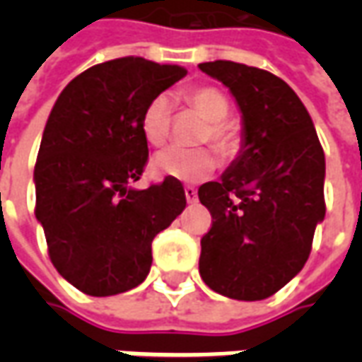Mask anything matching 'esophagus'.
Here are the masks:
<instances>
[{"mask_svg": "<svg viewBox=\"0 0 362 362\" xmlns=\"http://www.w3.org/2000/svg\"><path fill=\"white\" fill-rule=\"evenodd\" d=\"M184 194H186V202H188V204H196V202H197L196 188H192V186H186V188H184Z\"/></svg>", "mask_w": 362, "mask_h": 362, "instance_id": "esophagus-1", "label": "esophagus"}]
</instances>
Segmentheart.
<instances>
[{
    "instance_id": "heart-1",
    "label": "heart",
    "mask_w": 362,
    "mask_h": 362,
    "mask_svg": "<svg viewBox=\"0 0 362 362\" xmlns=\"http://www.w3.org/2000/svg\"><path fill=\"white\" fill-rule=\"evenodd\" d=\"M184 100L207 119L202 141H211L215 151L223 158H233L243 147L240 129L227 119L230 112L227 95L213 85H199L184 93ZM139 127L145 141L153 147H160L170 137L173 127V106L166 95H155L145 104L139 118ZM217 158L211 149H170L158 153L153 158V170L158 176H168L180 182H199L215 170Z\"/></svg>"
}]
</instances>
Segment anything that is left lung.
Returning <instances> with one entry per match:
<instances>
[{
	"label": "left lung",
	"instance_id": "1",
	"mask_svg": "<svg viewBox=\"0 0 362 362\" xmlns=\"http://www.w3.org/2000/svg\"><path fill=\"white\" fill-rule=\"evenodd\" d=\"M230 89L244 119V145L219 182L199 186L211 213L199 275L215 293L262 300L295 277L326 215V158L300 98L266 69L227 59L199 64Z\"/></svg>",
	"mask_w": 362,
	"mask_h": 362
}]
</instances>
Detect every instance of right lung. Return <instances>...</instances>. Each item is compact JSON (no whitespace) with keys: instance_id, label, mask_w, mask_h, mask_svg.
Segmentation results:
<instances>
[{"instance_id":"obj_1","label":"right lung","mask_w":362,"mask_h":362,"mask_svg":"<svg viewBox=\"0 0 362 362\" xmlns=\"http://www.w3.org/2000/svg\"><path fill=\"white\" fill-rule=\"evenodd\" d=\"M186 74L135 56L110 59L77 75L52 108L35 166V215L54 267L85 295L143 283L153 238L186 207L182 182L168 176L129 188L149 158L143 108Z\"/></svg>"}]
</instances>
